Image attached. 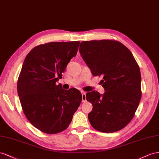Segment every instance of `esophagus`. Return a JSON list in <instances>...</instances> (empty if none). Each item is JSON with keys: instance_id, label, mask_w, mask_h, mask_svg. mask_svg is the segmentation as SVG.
<instances>
[{"instance_id": "1", "label": "esophagus", "mask_w": 159, "mask_h": 159, "mask_svg": "<svg viewBox=\"0 0 159 159\" xmlns=\"http://www.w3.org/2000/svg\"><path fill=\"white\" fill-rule=\"evenodd\" d=\"M82 101L83 102L87 101V97H86V93L85 92H82Z\"/></svg>"}]
</instances>
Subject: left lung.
Masks as SVG:
<instances>
[{
    "instance_id": "obj_1",
    "label": "left lung",
    "mask_w": 159,
    "mask_h": 159,
    "mask_svg": "<svg viewBox=\"0 0 159 159\" xmlns=\"http://www.w3.org/2000/svg\"><path fill=\"white\" fill-rule=\"evenodd\" d=\"M80 53L93 75L102 76L105 93H87L93 105L88 118L93 127L102 133L125 128L133 119L141 98L139 66L129 49L115 40L80 43Z\"/></svg>"
}]
</instances>
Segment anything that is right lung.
<instances>
[{
	"mask_svg": "<svg viewBox=\"0 0 159 159\" xmlns=\"http://www.w3.org/2000/svg\"><path fill=\"white\" fill-rule=\"evenodd\" d=\"M79 44L71 41L40 44L24 61L17 81L18 94L26 119L44 133L57 134L67 129L82 101L79 90H65L56 83L76 55Z\"/></svg>",
	"mask_w": 159,
	"mask_h": 159,
	"instance_id": "add662e5",
	"label": "right lung"
}]
</instances>
